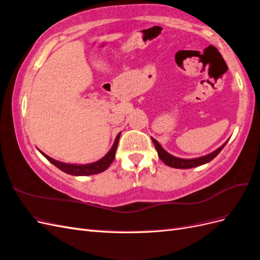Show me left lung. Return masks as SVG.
I'll return each instance as SVG.
<instances>
[{
    "mask_svg": "<svg viewBox=\"0 0 260 260\" xmlns=\"http://www.w3.org/2000/svg\"><path fill=\"white\" fill-rule=\"evenodd\" d=\"M152 141L153 143L155 145V148L157 149V153H158V156L159 158L167 165V166L169 167H172V168H178V169H188V168H194V167H198V166H201V165H204V164H207L209 162L210 160H212L215 158V157L221 152V149L224 147V145L226 144L223 143L221 146H220L219 148H217L216 151H214L212 153L208 154V155H205V156H202V157H199V158H191V159H185V158H179V157H176L174 155L169 154L168 152L165 151V149L161 147V145L157 142V141L152 138Z\"/></svg>",
    "mask_w": 260,
    "mask_h": 260,
    "instance_id": "8db88e82",
    "label": "left lung"
}]
</instances>
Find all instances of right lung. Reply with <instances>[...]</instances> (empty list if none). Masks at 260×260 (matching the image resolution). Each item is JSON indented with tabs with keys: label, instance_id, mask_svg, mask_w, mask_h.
Here are the masks:
<instances>
[{
	"label": "right lung",
	"instance_id": "add662e5",
	"mask_svg": "<svg viewBox=\"0 0 260 260\" xmlns=\"http://www.w3.org/2000/svg\"><path fill=\"white\" fill-rule=\"evenodd\" d=\"M119 137H120V133H118L112 148L109 149V152L103 157V158H101L98 161H94V162H91V164H86V165H76V164L61 162V161H58V160H55V159L51 158L50 156L45 155L41 151H40V153L50 162H52L54 166H56L58 169L66 172V174H68V175H72V176H91V175H96V174H100V172L105 171L109 166H111V164L114 161V159H115V153H116V149H117V146H118V141H119Z\"/></svg>",
	"mask_w": 260,
	"mask_h": 260
}]
</instances>
